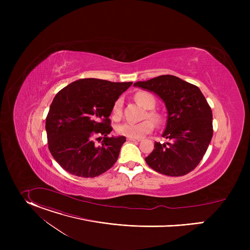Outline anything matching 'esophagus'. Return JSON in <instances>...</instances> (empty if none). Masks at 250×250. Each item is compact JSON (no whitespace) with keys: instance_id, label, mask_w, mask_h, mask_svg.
<instances>
[{"instance_id":"esophagus-1","label":"esophagus","mask_w":250,"mask_h":250,"mask_svg":"<svg viewBox=\"0 0 250 250\" xmlns=\"http://www.w3.org/2000/svg\"><path fill=\"white\" fill-rule=\"evenodd\" d=\"M127 140H129V141H135V142H138V141H140L141 139H140V138H132V137H127Z\"/></svg>"}]
</instances>
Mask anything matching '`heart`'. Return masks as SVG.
I'll return each instance as SVG.
<instances>
[{
  "label": "heart",
  "mask_w": 250,
  "mask_h": 250,
  "mask_svg": "<svg viewBox=\"0 0 250 250\" xmlns=\"http://www.w3.org/2000/svg\"><path fill=\"white\" fill-rule=\"evenodd\" d=\"M134 99L138 104H140L144 108L149 110L147 112L146 118H149L154 121L156 125H160L162 123V117L156 113L155 111H152L156 104V100L153 97L152 94L145 91H140L135 94ZM123 104L124 101L122 98L118 99L113 106V116L115 118H119L122 115L123 112ZM154 128V125L150 120H146L140 123H125L118 126L117 130L120 134L125 135L126 137H132V138H140L144 137L145 135L150 133Z\"/></svg>",
  "instance_id": "obj_1"
}]
</instances>
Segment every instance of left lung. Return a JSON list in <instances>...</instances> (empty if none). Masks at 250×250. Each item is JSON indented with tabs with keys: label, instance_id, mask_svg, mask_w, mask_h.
I'll use <instances>...</instances> for the list:
<instances>
[{
	"label": "left lung",
	"instance_id": "8db88e82",
	"mask_svg": "<svg viewBox=\"0 0 250 250\" xmlns=\"http://www.w3.org/2000/svg\"><path fill=\"white\" fill-rule=\"evenodd\" d=\"M133 85L155 93L165 103L168 113L162 136L170 141L155 142L146 163L167 176L188 174L198 166L212 137V114L206 98L197 86L173 75Z\"/></svg>",
	"mask_w": 250,
	"mask_h": 250
}]
</instances>
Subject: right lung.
Wrapping results in <instances>:
<instances>
[{"mask_svg": "<svg viewBox=\"0 0 250 250\" xmlns=\"http://www.w3.org/2000/svg\"><path fill=\"white\" fill-rule=\"evenodd\" d=\"M131 84L86 78L56 94L45 123L48 148L68 173L93 178L116 163L125 137L108 136L113 130L109 117L115 102ZM96 140L102 141L101 146Z\"/></svg>", "mask_w": 250, "mask_h": 250, "instance_id": "add662e5", "label": "right lung"}]
</instances>
